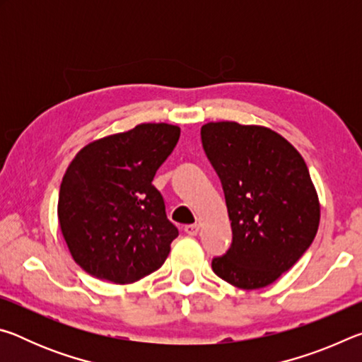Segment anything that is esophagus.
Returning a JSON list of instances; mask_svg holds the SVG:
<instances>
[{
    "label": "esophagus",
    "instance_id": "1",
    "mask_svg": "<svg viewBox=\"0 0 362 362\" xmlns=\"http://www.w3.org/2000/svg\"><path fill=\"white\" fill-rule=\"evenodd\" d=\"M183 231L187 233V235H189V236H196L198 235V231H199V225H187L185 228H183Z\"/></svg>",
    "mask_w": 362,
    "mask_h": 362
}]
</instances>
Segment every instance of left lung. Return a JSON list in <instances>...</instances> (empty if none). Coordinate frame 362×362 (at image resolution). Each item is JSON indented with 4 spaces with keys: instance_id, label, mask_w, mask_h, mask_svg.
Returning a JSON list of instances; mask_svg holds the SVG:
<instances>
[{
    "instance_id": "obj_1",
    "label": "left lung",
    "mask_w": 362,
    "mask_h": 362,
    "mask_svg": "<svg viewBox=\"0 0 362 362\" xmlns=\"http://www.w3.org/2000/svg\"><path fill=\"white\" fill-rule=\"evenodd\" d=\"M206 156L225 193L233 241L214 257L218 278L260 289L298 262L320 226V201L300 153L263 126L235 121L201 127Z\"/></svg>"
}]
</instances>
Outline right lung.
<instances>
[{
	"label": "right lung",
	"instance_id": "add662e5",
	"mask_svg": "<svg viewBox=\"0 0 362 362\" xmlns=\"http://www.w3.org/2000/svg\"><path fill=\"white\" fill-rule=\"evenodd\" d=\"M180 127L146 122L86 145L59 193V223L75 262L115 284L142 279L163 265L179 230L153 187Z\"/></svg>",
	"mask_w": 362,
	"mask_h": 362
}]
</instances>
